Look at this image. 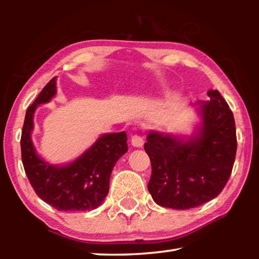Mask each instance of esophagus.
Here are the masks:
<instances>
[{"mask_svg": "<svg viewBox=\"0 0 259 259\" xmlns=\"http://www.w3.org/2000/svg\"><path fill=\"white\" fill-rule=\"evenodd\" d=\"M131 145L135 147H142L144 145V139L142 136L134 135L133 137H131Z\"/></svg>", "mask_w": 259, "mask_h": 259, "instance_id": "34e87169", "label": "esophagus"}]
</instances>
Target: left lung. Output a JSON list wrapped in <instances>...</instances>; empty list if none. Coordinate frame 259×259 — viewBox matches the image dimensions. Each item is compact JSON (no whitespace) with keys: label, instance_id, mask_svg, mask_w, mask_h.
Returning <instances> with one entry per match:
<instances>
[{"label":"left lung","instance_id":"obj_1","mask_svg":"<svg viewBox=\"0 0 259 259\" xmlns=\"http://www.w3.org/2000/svg\"><path fill=\"white\" fill-rule=\"evenodd\" d=\"M208 97L209 102L196 103L201 122L193 135L154 130L147 135L144 148L152 163L147 187L161 207H199L219 195L231 176L238 146L233 113L218 90H209Z\"/></svg>","mask_w":259,"mask_h":259}]
</instances>
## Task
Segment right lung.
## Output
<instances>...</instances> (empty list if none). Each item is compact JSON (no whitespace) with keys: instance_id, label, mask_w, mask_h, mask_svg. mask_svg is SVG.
I'll use <instances>...</instances> for the list:
<instances>
[{"instance_id":"obj_1","label":"right lung","mask_w":259,"mask_h":259,"mask_svg":"<svg viewBox=\"0 0 259 259\" xmlns=\"http://www.w3.org/2000/svg\"><path fill=\"white\" fill-rule=\"evenodd\" d=\"M57 77L43 88L26 112L20 147L25 172L40 198L59 211H87L99 207L109 190L112 170L128 151L126 134H104L75 160L64 165L51 164L35 150L32 131L34 113L57 94Z\"/></svg>"}]
</instances>
